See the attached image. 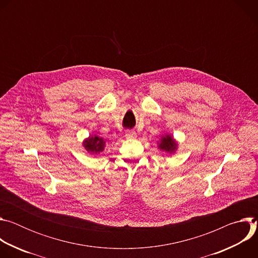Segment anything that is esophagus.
Listing matches in <instances>:
<instances>
[{
    "mask_svg": "<svg viewBox=\"0 0 258 258\" xmlns=\"http://www.w3.org/2000/svg\"><path fill=\"white\" fill-rule=\"evenodd\" d=\"M125 137L128 138V139H135L137 137V133L134 132V131H130L125 134Z\"/></svg>",
    "mask_w": 258,
    "mask_h": 258,
    "instance_id": "esophagus-1",
    "label": "esophagus"
}]
</instances>
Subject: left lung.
I'll list each match as a JSON object with an SVG mask.
<instances>
[{
	"label": "left lung",
	"mask_w": 258,
	"mask_h": 258,
	"mask_svg": "<svg viewBox=\"0 0 258 258\" xmlns=\"http://www.w3.org/2000/svg\"><path fill=\"white\" fill-rule=\"evenodd\" d=\"M158 148L167 153H173L176 150V143L170 135H165L161 137Z\"/></svg>",
	"instance_id": "obj_1"
}]
</instances>
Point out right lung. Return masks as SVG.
I'll list each match as a JSON object with an SVG mask.
<instances>
[{"label":"right lung","instance_id":"add662e5","mask_svg":"<svg viewBox=\"0 0 258 258\" xmlns=\"http://www.w3.org/2000/svg\"><path fill=\"white\" fill-rule=\"evenodd\" d=\"M84 147L89 153L97 154L104 150L105 141L98 136H92L84 142Z\"/></svg>","mask_w":258,"mask_h":258}]
</instances>
